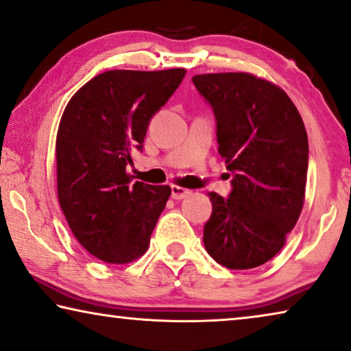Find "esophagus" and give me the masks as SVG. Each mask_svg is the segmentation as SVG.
<instances>
[{"label":"esophagus","mask_w":351,"mask_h":351,"mask_svg":"<svg viewBox=\"0 0 351 351\" xmlns=\"http://www.w3.org/2000/svg\"><path fill=\"white\" fill-rule=\"evenodd\" d=\"M191 193H192V191L184 189V187L171 186V198H173V200H182V198L189 197Z\"/></svg>","instance_id":"1"}]
</instances>
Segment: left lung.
Listing matches in <instances>:
<instances>
[{
    "label": "left lung",
    "instance_id": "obj_1",
    "mask_svg": "<svg viewBox=\"0 0 351 351\" xmlns=\"http://www.w3.org/2000/svg\"><path fill=\"white\" fill-rule=\"evenodd\" d=\"M216 117L219 154L232 171V192H209L203 228L206 252L230 269L266 263L284 247L304 205L309 143L291 99L245 72L192 77Z\"/></svg>",
    "mask_w": 351,
    "mask_h": 351
}]
</instances>
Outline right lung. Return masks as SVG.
I'll return each instance as SVG.
<instances>
[{
	"label": "right lung",
	"instance_id": "add662e5",
	"mask_svg": "<svg viewBox=\"0 0 351 351\" xmlns=\"http://www.w3.org/2000/svg\"><path fill=\"white\" fill-rule=\"evenodd\" d=\"M184 75V69L107 71L66 106L56 135L58 200L77 241L99 260L123 265L148 249L171 189L132 184L125 167Z\"/></svg>",
	"mask_w": 351,
	"mask_h": 351
}]
</instances>
